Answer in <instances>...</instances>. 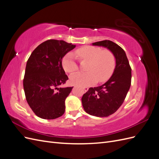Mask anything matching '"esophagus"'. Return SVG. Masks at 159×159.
Wrapping results in <instances>:
<instances>
[{"label":"esophagus","mask_w":159,"mask_h":159,"mask_svg":"<svg viewBox=\"0 0 159 159\" xmlns=\"http://www.w3.org/2000/svg\"><path fill=\"white\" fill-rule=\"evenodd\" d=\"M83 89H84V90L85 91H88V89H89V88H87V87H84Z\"/></svg>","instance_id":"esophagus-1"}]
</instances>
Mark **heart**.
Instances as JSON below:
<instances>
[{
	"instance_id": "1",
	"label": "heart",
	"mask_w": 159,
	"mask_h": 159,
	"mask_svg": "<svg viewBox=\"0 0 159 159\" xmlns=\"http://www.w3.org/2000/svg\"><path fill=\"white\" fill-rule=\"evenodd\" d=\"M75 54L80 61H89V63L86 67V70L88 71L78 72L70 77V81L73 85L87 86L95 84L98 80L99 82H103L113 73L116 64L115 57L109 50L85 46L77 49ZM62 66L70 74L78 70V64L72 53H68L64 57Z\"/></svg>"
}]
</instances>
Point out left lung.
Masks as SVG:
<instances>
[{
    "label": "left lung",
    "instance_id": "8db88e82",
    "mask_svg": "<svg viewBox=\"0 0 159 159\" xmlns=\"http://www.w3.org/2000/svg\"><path fill=\"white\" fill-rule=\"evenodd\" d=\"M93 46H103L115 56L116 65L111 77L104 84L90 88L81 98L86 113L99 117H108L121 107L131 82V68L121 47L110 40L96 42Z\"/></svg>",
    "mask_w": 159,
    "mask_h": 159
}]
</instances>
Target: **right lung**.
I'll use <instances>...</instances> for the list:
<instances>
[{"label": "right lung", "mask_w": 159, "mask_h": 159, "mask_svg": "<svg viewBox=\"0 0 159 159\" xmlns=\"http://www.w3.org/2000/svg\"><path fill=\"white\" fill-rule=\"evenodd\" d=\"M75 47L64 40H48L37 46L28 58L24 90L28 105L38 117L54 119L64 113L65 101L73 87H60L68 80L61 62Z\"/></svg>", "instance_id": "obj_1"}]
</instances>
